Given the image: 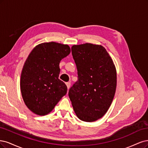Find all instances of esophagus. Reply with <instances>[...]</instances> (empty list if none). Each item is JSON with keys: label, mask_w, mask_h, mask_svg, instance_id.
Returning a JSON list of instances; mask_svg holds the SVG:
<instances>
[{"label": "esophagus", "mask_w": 148, "mask_h": 148, "mask_svg": "<svg viewBox=\"0 0 148 148\" xmlns=\"http://www.w3.org/2000/svg\"><path fill=\"white\" fill-rule=\"evenodd\" d=\"M66 85H67V87L69 89L71 86V82H66Z\"/></svg>", "instance_id": "esophagus-1"}]
</instances>
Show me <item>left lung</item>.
I'll return each instance as SVG.
<instances>
[{
    "mask_svg": "<svg viewBox=\"0 0 148 148\" xmlns=\"http://www.w3.org/2000/svg\"><path fill=\"white\" fill-rule=\"evenodd\" d=\"M71 51L78 79L70 88L69 97L77 117L93 122L101 118L112 103L117 85L115 66L101 45H75Z\"/></svg>",
    "mask_w": 148,
    "mask_h": 148,
    "instance_id": "left-lung-1",
    "label": "left lung"
}]
</instances>
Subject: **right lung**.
I'll return each instance as SVG.
<instances>
[{
	"label": "right lung",
	"instance_id": "add662e5",
	"mask_svg": "<svg viewBox=\"0 0 148 148\" xmlns=\"http://www.w3.org/2000/svg\"><path fill=\"white\" fill-rule=\"evenodd\" d=\"M70 52L68 45L43 43L26 59L21 75V92L26 106L37 115L50 112L67 93V86L58 79L59 64Z\"/></svg>",
	"mask_w": 148,
	"mask_h": 148
}]
</instances>
